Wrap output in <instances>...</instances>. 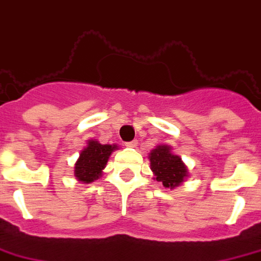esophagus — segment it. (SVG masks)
<instances>
[{
  "instance_id": "obj_1",
  "label": "esophagus",
  "mask_w": 261,
  "mask_h": 261,
  "mask_svg": "<svg viewBox=\"0 0 261 261\" xmlns=\"http://www.w3.org/2000/svg\"><path fill=\"white\" fill-rule=\"evenodd\" d=\"M138 145V141L137 140H133L130 142H125V146H128V148H136Z\"/></svg>"
}]
</instances>
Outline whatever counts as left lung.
Segmentation results:
<instances>
[{"mask_svg":"<svg viewBox=\"0 0 261 261\" xmlns=\"http://www.w3.org/2000/svg\"><path fill=\"white\" fill-rule=\"evenodd\" d=\"M149 160L156 181H160L166 188H174L187 177V167L181 158L171 153L169 146H158L149 153Z\"/></svg>","mask_w":261,"mask_h":261,"instance_id":"obj_1","label":"left lung"}]
</instances>
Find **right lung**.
I'll list each match as a JSON object with an SVG mask.
<instances>
[{"label":"right lung","mask_w":261,"mask_h":261,"mask_svg":"<svg viewBox=\"0 0 261 261\" xmlns=\"http://www.w3.org/2000/svg\"><path fill=\"white\" fill-rule=\"evenodd\" d=\"M113 149H117V146L102 145L98 141H88V145L82 150L80 158L74 166V175L79 181L88 184L94 179L99 178Z\"/></svg>","instance_id":"add662e5"}]
</instances>
